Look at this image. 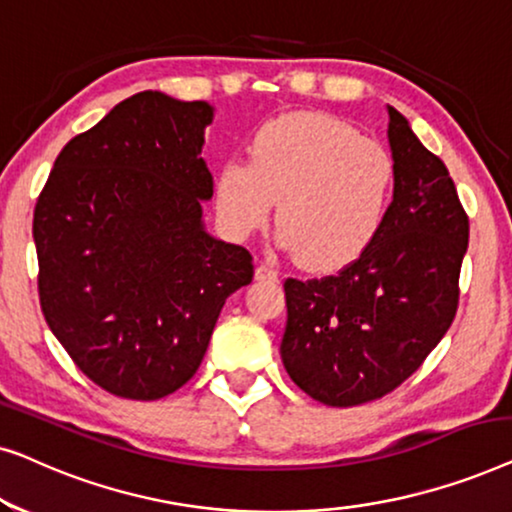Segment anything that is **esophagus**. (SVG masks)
I'll list each match as a JSON object with an SVG mask.
<instances>
[{
    "label": "esophagus",
    "instance_id": "1",
    "mask_svg": "<svg viewBox=\"0 0 512 512\" xmlns=\"http://www.w3.org/2000/svg\"><path fill=\"white\" fill-rule=\"evenodd\" d=\"M277 277H279V272L275 268H270V265L261 263L256 268V279H261V282H265V279H268V282H277Z\"/></svg>",
    "mask_w": 512,
    "mask_h": 512
}]
</instances>
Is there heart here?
I'll list each match as a JSON object with an SVG mask.
<instances>
[{"label": "heart", "instance_id": "heart-1", "mask_svg": "<svg viewBox=\"0 0 512 512\" xmlns=\"http://www.w3.org/2000/svg\"><path fill=\"white\" fill-rule=\"evenodd\" d=\"M394 191V160L380 142L321 111L272 118L251 139V160H228L216 209L247 237L277 202L279 240L310 270L340 268L375 240Z\"/></svg>", "mask_w": 512, "mask_h": 512}]
</instances>
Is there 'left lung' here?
I'll return each mask as SVG.
<instances>
[{"label": "left lung", "mask_w": 512, "mask_h": 512, "mask_svg": "<svg viewBox=\"0 0 512 512\" xmlns=\"http://www.w3.org/2000/svg\"><path fill=\"white\" fill-rule=\"evenodd\" d=\"M394 200L338 275L284 282L286 373L314 401L352 408L408 380L459 307L468 216L443 160L389 107Z\"/></svg>", "instance_id": "obj_1"}]
</instances>
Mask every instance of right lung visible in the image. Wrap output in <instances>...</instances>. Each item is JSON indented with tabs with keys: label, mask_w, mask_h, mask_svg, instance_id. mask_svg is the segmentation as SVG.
Instances as JSON below:
<instances>
[{
	"label": "right lung",
	"mask_w": 512,
	"mask_h": 512,
	"mask_svg": "<svg viewBox=\"0 0 512 512\" xmlns=\"http://www.w3.org/2000/svg\"><path fill=\"white\" fill-rule=\"evenodd\" d=\"M214 109L144 90L69 139L34 207L46 324L97 387L156 401L191 380L226 298L254 277L244 247L202 226Z\"/></svg>",
	"instance_id": "right-lung-1"
}]
</instances>
